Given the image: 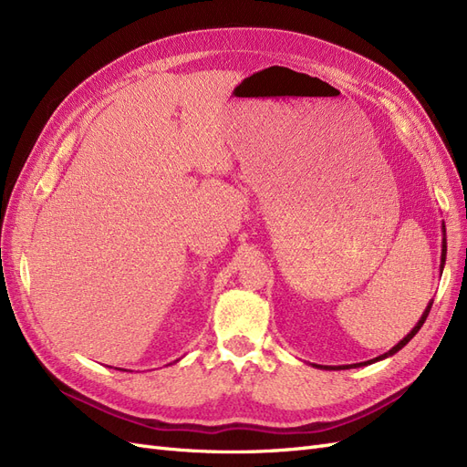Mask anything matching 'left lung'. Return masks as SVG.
Masks as SVG:
<instances>
[{"mask_svg":"<svg viewBox=\"0 0 467 467\" xmlns=\"http://www.w3.org/2000/svg\"><path fill=\"white\" fill-rule=\"evenodd\" d=\"M444 230V228H442ZM444 234H446V230H444ZM444 261H446V239H444V242H442V263H441V268H444ZM431 307H432V304H429L427 306V309H425V314H422V317L419 319V323L415 325V327H413V331L411 333H409L405 338H403V341H400L398 345H395L391 350H388L386 352V355H381V357H378V358H374V360H370V362H376V360H381V358H386V357H391V355H395V352H398V350H401L409 341H411V338L417 335V331L422 327V323H425V319L429 317V312H431ZM360 364H366V362H360ZM355 366H358V364H355ZM343 368H352V366H343Z\"/></svg>","mask_w":467,"mask_h":467,"instance_id":"obj_1","label":"left lung"}]
</instances>
